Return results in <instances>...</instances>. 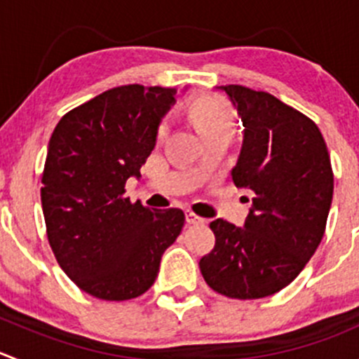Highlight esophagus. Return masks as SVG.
<instances>
[{"mask_svg": "<svg viewBox=\"0 0 359 359\" xmlns=\"http://www.w3.org/2000/svg\"><path fill=\"white\" fill-rule=\"evenodd\" d=\"M186 221H187V224H201V222H205V219L198 217V215L194 214V212L187 210L186 212Z\"/></svg>", "mask_w": 359, "mask_h": 359, "instance_id": "obj_1", "label": "esophagus"}]
</instances>
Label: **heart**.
<instances>
[{"label":"heart","mask_w":359,"mask_h":359,"mask_svg":"<svg viewBox=\"0 0 359 359\" xmlns=\"http://www.w3.org/2000/svg\"><path fill=\"white\" fill-rule=\"evenodd\" d=\"M187 117L205 145L212 142H231L236 133V117L231 107L217 96H201L187 107ZM168 135V124L163 121L156 128V142Z\"/></svg>","instance_id":"1"}]
</instances>
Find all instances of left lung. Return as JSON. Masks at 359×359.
<instances>
[{
    "label": "left lung",
    "mask_w": 359,
    "mask_h": 359,
    "mask_svg": "<svg viewBox=\"0 0 359 359\" xmlns=\"http://www.w3.org/2000/svg\"><path fill=\"white\" fill-rule=\"evenodd\" d=\"M242 117L243 145L231 170L252 191L243 228L210 222L215 245L200 259L205 283L236 300H256L297 279L321 243L333 170L318 124L264 91L224 86Z\"/></svg>",
    "instance_id": "obj_1"
}]
</instances>
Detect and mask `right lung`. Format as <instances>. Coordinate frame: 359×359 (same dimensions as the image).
Here are the masks:
<instances>
[{"label": "right lung", "mask_w": 359, "mask_h": 359, "mask_svg": "<svg viewBox=\"0 0 359 359\" xmlns=\"http://www.w3.org/2000/svg\"><path fill=\"white\" fill-rule=\"evenodd\" d=\"M173 95L159 86L114 87L65 114L48 142L40 191L48 243L62 272L100 300L144 294L186 221L180 208L124 196Z\"/></svg>", "instance_id": "add662e5"}]
</instances>
